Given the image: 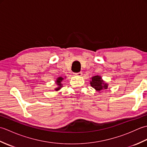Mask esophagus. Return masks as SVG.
I'll return each instance as SVG.
<instances>
[{"label": "esophagus", "mask_w": 147, "mask_h": 147, "mask_svg": "<svg viewBox=\"0 0 147 147\" xmlns=\"http://www.w3.org/2000/svg\"><path fill=\"white\" fill-rule=\"evenodd\" d=\"M73 74H74V75H76V76H82L83 73H82V71H80V72H79V73H73Z\"/></svg>", "instance_id": "esophagus-1"}]
</instances>
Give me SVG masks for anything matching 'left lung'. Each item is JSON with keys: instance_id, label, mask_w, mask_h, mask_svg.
Returning a JSON list of instances; mask_svg holds the SVG:
<instances>
[{"instance_id": "8db88e82", "label": "left lung", "mask_w": 147, "mask_h": 147, "mask_svg": "<svg viewBox=\"0 0 147 147\" xmlns=\"http://www.w3.org/2000/svg\"><path fill=\"white\" fill-rule=\"evenodd\" d=\"M90 85L94 88L96 91H101V90L107 88V85L105 84L102 80V78L98 76H95L92 77V81H90Z\"/></svg>"}]
</instances>
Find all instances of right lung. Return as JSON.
<instances>
[{"label": "right lung", "instance_id": "right-lung-1", "mask_svg": "<svg viewBox=\"0 0 147 147\" xmlns=\"http://www.w3.org/2000/svg\"><path fill=\"white\" fill-rule=\"evenodd\" d=\"M63 79H64L63 78H62V77H59L57 79V81H56V83H56V84H57V85H58V87H57V88H55V90H59V89L61 88V87L62 86V83L61 82H62V80H63Z\"/></svg>", "mask_w": 147, "mask_h": 147}]
</instances>
